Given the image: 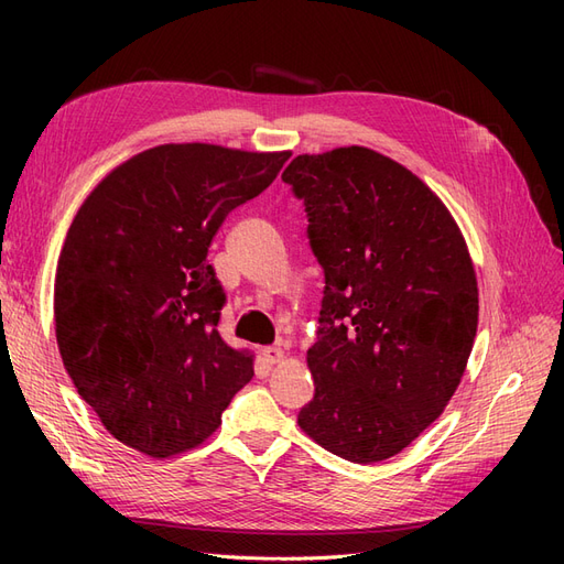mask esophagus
Segmentation results:
<instances>
[{
	"instance_id": "obj_1",
	"label": "esophagus",
	"mask_w": 564,
	"mask_h": 564,
	"mask_svg": "<svg viewBox=\"0 0 564 564\" xmlns=\"http://www.w3.org/2000/svg\"><path fill=\"white\" fill-rule=\"evenodd\" d=\"M263 357H265V362L278 365L284 360V350L278 346H268V348H263Z\"/></svg>"
}]
</instances>
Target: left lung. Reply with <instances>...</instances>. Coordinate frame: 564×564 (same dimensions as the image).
<instances>
[{
  "mask_svg": "<svg viewBox=\"0 0 564 564\" xmlns=\"http://www.w3.org/2000/svg\"><path fill=\"white\" fill-rule=\"evenodd\" d=\"M324 270L315 398L299 412L319 447L377 464L445 412L477 332L464 235L409 169L362 145L299 155L284 169Z\"/></svg>",
  "mask_w": 564,
  "mask_h": 564,
  "instance_id": "1",
  "label": "left lung"
}]
</instances>
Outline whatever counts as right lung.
Wrapping results in <instances>:
<instances>
[{"label": "right lung", "instance_id": "add662e5", "mask_svg": "<svg viewBox=\"0 0 564 564\" xmlns=\"http://www.w3.org/2000/svg\"><path fill=\"white\" fill-rule=\"evenodd\" d=\"M292 152L166 143L139 152L84 199L56 268V340L106 431L152 458L199 447L253 377L218 334L214 235L275 181Z\"/></svg>", "mask_w": 564, "mask_h": 564}]
</instances>
